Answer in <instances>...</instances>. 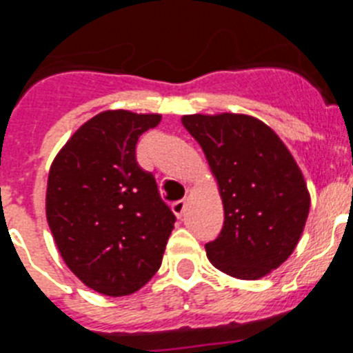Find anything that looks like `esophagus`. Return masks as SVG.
Returning a JSON list of instances; mask_svg holds the SVG:
<instances>
[{
	"mask_svg": "<svg viewBox=\"0 0 353 353\" xmlns=\"http://www.w3.org/2000/svg\"><path fill=\"white\" fill-rule=\"evenodd\" d=\"M171 208H173V212L179 215V217H182V214L185 212V208H187V201H183V199H180V201H174V203L171 205Z\"/></svg>",
	"mask_w": 353,
	"mask_h": 353,
	"instance_id": "34e87169",
	"label": "esophagus"
}]
</instances>
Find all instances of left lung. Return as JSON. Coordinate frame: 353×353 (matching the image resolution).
I'll use <instances>...</instances> for the list:
<instances>
[{
  "mask_svg": "<svg viewBox=\"0 0 353 353\" xmlns=\"http://www.w3.org/2000/svg\"><path fill=\"white\" fill-rule=\"evenodd\" d=\"M182 123L201 145L224 205L207 256L224 274L260 279L297 245L310 214L304 176L283 141L245 114H189Z\"/></svg>",
  "mask_w": 353,
  "mask_h": 353,
  "instance_id": "8db88e82",
  "label": "left lung"
}]
</instances>
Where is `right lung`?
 I'll use <instances>...</instances> for the list:
<instances>
[{
	"instance_id": "add662e5",
	"label": "right lung",
	"mask_w": 353,
	"mask_h": 353,
	"mask_svg": "<svg viewBox=\"0 0 353 353\" xmlns=\"http://www.w3.org/2000/svg\"><path fill=\"white\" fill-rule=\"evenodd\" d=\"M161 114L104 111L56 155L46 214L68 269L109 297L138 292L161 267L174 214L155 176L136 161V145Z\"/></svg>"
}]
</instances>
